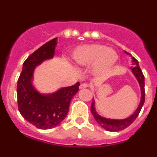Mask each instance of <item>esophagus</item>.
Instances as JSON below:
<instances>
[{
  "mask_svg": "<svg viewBox=\"0 0 157 157\" xmlns=\"http://www.w3.org/2000/svg\"><path fill=\"white\" fill-rule=\"evenodd\" d=\"M87 87H89V85L87 84V83H82V84H81L79 86L80 89H86L87 88Z\"/></svg>",
  "mask_w": 157,
  "mask_h": 157,
  "instance_id": "esophagus-1",
  "label": "esophagus"
}]
</instances>
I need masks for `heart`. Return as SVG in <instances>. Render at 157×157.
Segmentation results:
<instances>
[{
	"instance_id": "obj_1",
	"label": "heart",
	"mask_w": 157,
	"mask_h": 157,
	"mask_svg": "<svg viewBox=\"0 0 157 157\" xmlns=\"http://www.w3.org/2000/svg\"><path fill=\"white\" fill-rule=\"evenodd\" d=\"M73 61L80 66L88 67L93 63L96 75H105L113 68L118 60L114 49L101 44H89L78 47L72 54Z\"/></svg>"
}]
</instances>
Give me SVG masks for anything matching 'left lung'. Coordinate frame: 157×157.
I'll use <instances>...</instances> for the list:
<instances>
[{"label":"left lung","instance_id":"left-lung-1","mask_svg":"<svg viewBox=\"0 0 157 157\" xmlns=\"http://www.w3.org/2000/svg\"><path fill=\"white\" fill-rule=\"evenodd\" d=\"M127 55H130L128 52H125ZM131 57V64L133 65V67H130L132 73L135 78L138 80L139 83L140 88H141V101L138 107L135 110V112L129 117L123 119V120H114V119H108V118L103 117V116H100L98 112H96L95 109V101L93 99L92 105H91V113L94 116V119L97 121V123L101 126L102 128L105 130H109L111 132H117L120 130H124L125 128L128 127L130 124H132L133 122L136 120V118L138 117V114L141 112V109L142 108L145 102V77H144L142 71L140 68L138 61L134 56H130Z\"/></svg>","mask_w":157,"mask_h":157}]
</instances>
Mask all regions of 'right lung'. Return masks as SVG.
Returning <instances> with one entry per match:
<instances>
[{
    "label": "right lung",
    "mask_w": 157,
    "mask_h": 157,
    "mask_svg": "<svg viewBox=\"0 0 157 157\" xmlns=\"http://www.w3.org/2000/svg\"><path fill=\"white\" fill-rule=\"evenodd\" d=\"M57 37L48 41L28 56L17 82L18 108L25 120L37 128L47 130L56 127L68 113L71 101L78 91L79 82L44 94L33 86L36 67L53 58Z\"/></svg>",
    "instance_id": "right-lung-1"
}]
</instances>
